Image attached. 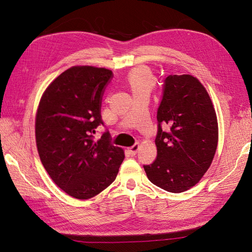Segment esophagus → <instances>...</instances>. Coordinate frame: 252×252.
I'll return each instance as SVG.
<instances>
[{
  "instance_id": "esophagus-1",
  "label": "esophagus",
  "mask_w": 252,
  "mask_h": 252,
  "mask_svg": "<svg viewBox=\"0 0 252 252\" xmlns=\"http://www.w3.org/2000/svg\"><path fill=\"white\" fill-rule=\"evenodd\" d=\"M138 150H139V144H134L133 146L128 148V151L130 152L131 156H135L136 154H138Z\"/></svg>"
}]
</instances>
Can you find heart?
<instances>
[{
  "label": "heart",
  "mask_w": 252,
  "mask_h": 252,
  "mask_svg": "<svg viewBox=\"0 0 252 252\" xmlns=\"http://www.w3.org/2000/svg\"><path fill=\"white\" fill-rule=\"evenodd\" d=\"M127 81L133 94L142 93H150V90L155 86V77L147 68L139 67L129 72Z\"/></svg>",
  "instance_id": "obj_1"
}]
</instances>
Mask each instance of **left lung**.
I'll list each match as a JSON object with an SVG mask.
<instances>
[{
    "label": "left lung",
    "mask_w": 252,
    "mask_h": 252,
    "mask_svg": "<svg viewBox=\"0 0 252 252\" xmlns=\"http://www.w3.org/2000/svg\"><path fill=\"white\" fill-rule=\"evenodd\" d=\"M158 156L144 165L149 181L166 191L191 188L208 170L218 146V121L210 96L190 74L168 75L158 105Z\"/></svg>",
    "instance_id": "left-lung-1"
}]
</instances>
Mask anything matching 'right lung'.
I'll list each match as a JSON object with an SVG mask.
<instances>
[{"mask_svg": "<svg viewBox=\"0 0 252 252\" xmlns=\"http://www.w3.org/2000/svg\"><path fill=\"white\" fill-rule=\"evenodd\" d=\"M113 78L111 70L74 66L53 81L41 98L35 140L41 162L52 181L75 199L87 200L116 180L125 158L111 143L108 129L94 140L103 125L102 97Z\"/></svg>", "mask_w": 252, "mask_h": 252, "instance_id": "right-lung-1", "label": "right lung"}]
</instances>
